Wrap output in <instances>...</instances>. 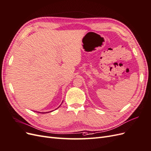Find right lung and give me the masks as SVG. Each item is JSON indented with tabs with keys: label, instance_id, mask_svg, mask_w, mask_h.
<instances>
[{
	"label": "right lung",
	"instance_id": "obj_1",
	"mask_svg": "<svg viewBox=\"0 0 151 151\" xmlns=\"http://www.w3.org/2000/svg\"><path fill=\"white\" fill-rule=\"evenodd\" d=\"M58 107H59V106H58ZM52 111H50V112H52ZM38 113H41V112H38ZM49 113V112H46V113ZM41 113H45H45H42V112Z\"/></svg>",
	"mask_w": 151,
	"mask_h": 151
}]
</instances>
